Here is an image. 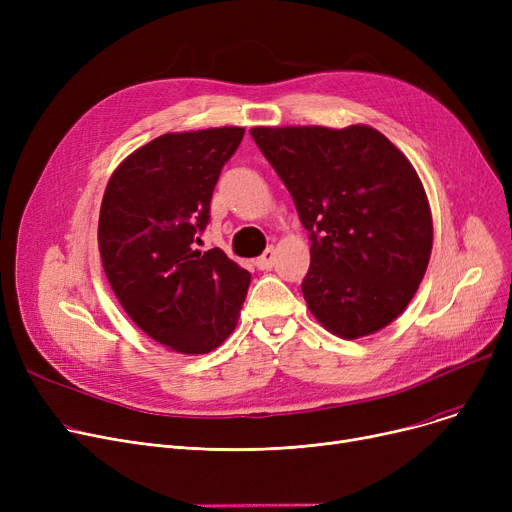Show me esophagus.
I'll list each match as a JSON object with an SVG mask.
<instances>
[{
	"label": "esophagus",
	"mask_w": 512,
	"mask_h": 512,
	"mask_svg": "<svg viewBox=\"0 0 512 512\" xmlns=\"http://www.w3.org/2000/svg\"><path fill=\"white\" fill-rule=\"evenodd\" d=\"M274 263H276V249L274 247H267L263 251V255L257 257V261H255V265L259 267V270H272Z\"/></svg>",
	"instance_id": "1"
}]
</instances>
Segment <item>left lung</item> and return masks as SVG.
Returning a JSON list of instances; mask_svg holds the SVG:
<instances>
[{
	"label": "left lung",
	"mask_w": 512,
	"mask_h": 512,
	"mask_svg": "<svg viewBox=\"0 0 512 512\" xmlns=\"http://www.w3.org/2000/svg\"><path fill=\"white\" fill-rule=\"evenodd\" d=\"M251 134L311 232L301 284L311 315L344 340L392 324L415 297L434 242L432 209L407 155L367 124Z\"/></svg>",
	"instance_id": "1"
}]
</instances>
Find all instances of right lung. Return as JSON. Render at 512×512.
Masks as SVG:
<instances>
[{
	"mask_svg": "<svg viewBox=\"0 0 512 512\" xmlns=\"http://www.w3.org/2000/svg\"><path fill=\"white\" fill-rule=\"evenodd\" d=\"M245 128L168 132L132 151L107 180L97 242L128 317L182 355H205L236 328L251 274L222 249H193L215 182Z\"/></svg>",
	"mask_w": 512,
	"mask_h": 512,
	"instance_id": "obj_1",
	"label": "right lung"
}]
</instances>
